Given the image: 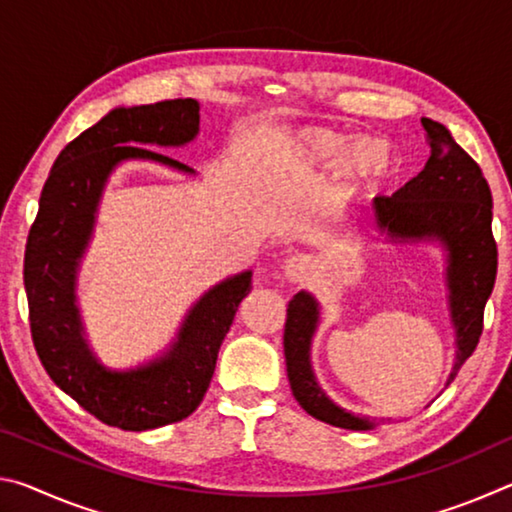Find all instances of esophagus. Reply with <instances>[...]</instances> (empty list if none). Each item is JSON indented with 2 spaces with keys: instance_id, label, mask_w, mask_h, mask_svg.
<instances>
[{
  "instance_id": "1",
  "label": "esophagus",
  "mask_w": 512,
  "mask_h": 512,
  "mask_svg": "<svg viewBox=\"0 0 512 512\" xmlns=\"http://www.w3.org/2000/svg\"><path fill=\"white\" fill-rule=\"evenodd\" d=\"M307 268H309L307 259L302 255H296V257L287 259V264H284V275H287V280H291V282H300L302 277H305Z\"/></svg>"
}]
</instances>
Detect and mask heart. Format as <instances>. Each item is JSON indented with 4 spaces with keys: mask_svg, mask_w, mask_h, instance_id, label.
<instances>
[{
    "mask_svg": "<svg viewBox=\"0 0 512 512\" xmlns=\"http://www.w3.org/2000/svg\"><path fill=\"white\" fill-rule=\"evenodd\" d=\"M291 158L305 171L339 169L341 178L352 189L368 192L384 185L393 176L395 151L379 137L345 135L332 128H300L291 135Z\"/></svg>",
    "mask_w": 512,
    "mask_h": 512,
    "instance_id": "obj_1",
    "label": "heart"
}]
</instances>
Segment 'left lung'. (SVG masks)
I'll return each instance as SVG.
<instances>
[{
    "label": "left lung",
    "instance_id": "8db88e82",
    "mask_svg": "<svg viewBox=\"0 0 512 512\" xmlns=\"http://www.w3.org/2000/svg\"><path fill=\"white\" fill-rule=\"evenodd\" d=\"M431 155L418 176L393 196L372 201L375 228L391 244H431L445 250L447 307L456 336V361L449 386L483 332V309L497 277L492 239V194L470 155L438 121L422 117ZM361 225V219H357ZM320 325V305L309 291L289 300L284 325V359L291 393L311 418L332 427L368 431L375 422L336 406L318 386L311 368V341Z\"/></svg>",
    "mask_w": 512,
    "mask_h": 512
}]
</instances>
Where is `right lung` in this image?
Returning a JSON list of instances; mask_svg holds the SVG:
<instances>
[{"label": "right lung", "mask_w": 512, "mask_h": 512, "mask_svg": "<svg viewBox=\"0 0 512 512\" xmlns=\"http://www.w3.org/2000/svg\"><path fill=\"white\" fill-rule=\"evenodd\" d=\"M198 110L194 99L112 108L60 151L27 239L24 289L42 366L85 411L124 431L158 429L198 409L239 302L253 289V271L214 284L187 311L169 348L135 368L103 366L85 336L76 282L108 178L131 160L192 176L194 169L149 146L178 149L194 142Z\"/></svg>", "instance_id": "obj_1"}]
</instances>
